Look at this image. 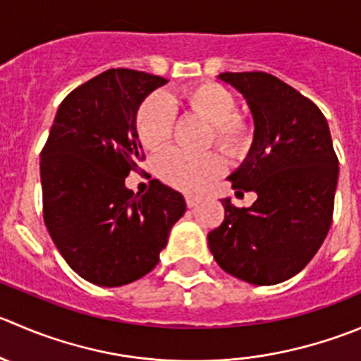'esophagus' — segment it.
I'll use <instances>...</instances> for the list:
<instances>
[{
  "label": "esophagus",
  "instance_id": "esophagus-1",
  "mask_svg": "<svg viewBox=\"0 0 361 361\" xmlns=\"http://www.w3.org/2000/svg\"><path fill=\"white\" fill-rule=\"evenodd\" d=\"M185 202H187L188 208H194V206H197L199 199L197 197H192V195H187V197H185Z\"/></svg>",
  "mask_w": 361,
  "mask_h": 361
}]
</instances>
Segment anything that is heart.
I'll list each match as a JSON object with an SVG mask.
<instances>
[{"mask_svg": "<svg viewBox=\"0 0 361 361\" xmlns=\"http://www.w3.org/2000/svg\"><path fill=\"white\" fill-rule=\"evenodd\" d=\"M180 102L190 113L212 125L209 142L229 157H240L252 142V127L236 114V99L216 82H201L187 87ZM135 132L146 149H160L173 137V114L166 99L152 95L135 113ZM222 157L216 153L188 155L180 149H167L155 160V171L164 183L178 190L201 192L224 173Z\"/></svg>", "mask_w": 361, "mask_h": 361, "instance_id": "1", "label": "heart"}]
</instances>
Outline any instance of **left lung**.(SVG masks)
<instances>
[{"label":"left lung","mask_w":361,"mask_h":361,"mask_svg":"<svg viewBox=\"0 0 361 361\" xmlns=\"http://www.w3.org/2000/svg\"><path fill=\"white\" fill-rule=\"evenodd\" d=\"M254 118V142L229 176L234 190L257 194L250 208L222 199L224 222L208 233L216 264L254 286L300 274L331 226L338 159L319 107L266 72H224Z\"/></svg>","instance_id":"left-lung-1"}]
</instances>
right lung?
I'll list each match as a JSON object with an SVG mask.
<instances>
[{
  "mask_svg": "<svg viewBox=\"0 0 361 361\" xmlns=\"http://www.w3.org/2000/svg\"><path fill=\"white\" fill-rule=\"evenodd\" d=\"M167 79L111 68L65 97L40 153L44 222L84 281L118 288L157 266L185 199L159 180L145 195L125 178L145 159L135 132L142 100Z\"/></svg>",
  "mask_w": 361,
  "mask_h": 361,
  "instance_id": "1",
  "label": "right lung"
}]
</instances>
